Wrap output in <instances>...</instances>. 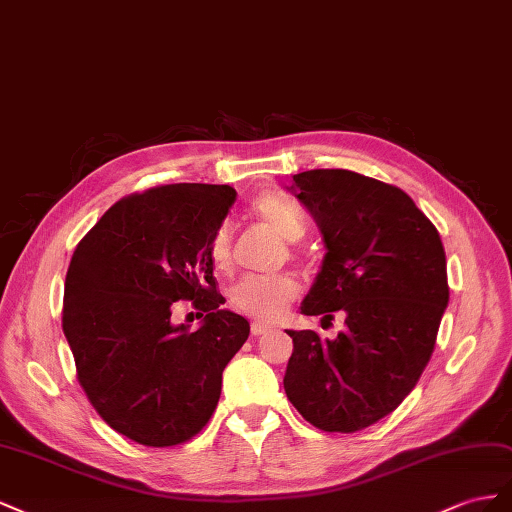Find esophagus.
Segmentation results:
<instances>
[{
	"label": "esophagus",
	"instance_id": "obj_1",
	"mask_svg": "<svg viewBox=\"0 0 512 512\" xmlns=\"http://www.w3.org/2000/svg\"><path fill=\"white\" fill-rule=\"evenodd\" d=\"M268 332H270V328L261 324V321H253V324H251V334H253V337H261V334H268Z\"/></svg>",
	"mask_w": 512,
	"mask_h": 512
}]
</instances>
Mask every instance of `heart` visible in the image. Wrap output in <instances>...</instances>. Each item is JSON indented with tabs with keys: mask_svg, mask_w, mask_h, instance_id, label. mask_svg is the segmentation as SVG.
<instances>
[{
	"mask_svg": "<svg viewBox=\"0 0 512 512\" xmlns=\"http://www.w3.org/2000/svg\"><path fill=\"white\" fill-rule=\"evenodd\" d=\"M253 214L270 225L287 242H296L304 236V214L296 203L289 199L266 193L253 201ZM233 233L229 225H221L210 240V261L216 270H227L231 266ZM300 285L291 274H268V276H244L231 287L229 304L238 313L259 321H276L289 309V304L298 298Z\"/></svg>",
	"mask_w": 512,
	"mask_h": 512,
	"instance_id": "heart-1",
	"label": "heart"
}]
</instances>
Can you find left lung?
<instances>
[{"instance_id": "obj_1", "label": "left lung", "mask_w": 512, "mask_h": 512, "mask_svg": "<svg viewBox=\"0 0 512 512\" xmlns=\"http://www.w3.org/2000/svg\"><path fill=\"white\" fill-rule=\"evenodd\" d=\"M287 191L309 210L326 255L300 311L345 313L347 330L319 339L289 330L283 386L321 431L354 433L399 407L425 371L448 306L440 233L410 195L347 169L294 175Z\"/></svg>"}]
</instances>
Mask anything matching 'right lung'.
<instances>
[{
    "label": "right lung",
    "mask_w": 512,
    "mask_h": 512,
    "mask_svg": "<svg viewBox=\"0 0 512 512\" xmlns=\"http://www.w3.org/2000/svg\"><path fill=\"white\" fill-rule=\"evenodd\" d=\"M238 193L227 184H167L111 206L70 259L62 328L79 384L111 429L143 446L197 435L221 397L223 371L248 321L216 291L210 240ZM193 299L202 326L175 327Z\"/></svg>",
    "instance_id": "obj_1"
}]
</instances>
